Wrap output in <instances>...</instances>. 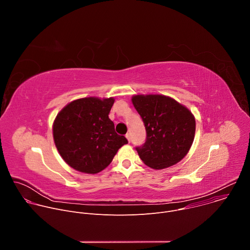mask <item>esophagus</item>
<instances>
[{"mask_svg":"<svg viewBox=\"0 0 250 250\" xmlns=\"http://www.w3.org/2000/svg\"><path fill=\"white\" fill-rule=\"evenodd\" d=\"M125 137H126V139H127L128 141H130V135H129V133H126V134H125Z\"/></svg>","mask_w":250,"mask_h":250,"instance_id":"1","label":"esophagus"}]
</instances>
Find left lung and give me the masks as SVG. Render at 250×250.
<instances>
[{"instance_id": "1", "label": "left lung", "mask_w": 250, "mask_h": 250, "mask_svg": "<svg viewBox=\"0 0 250 250\" xmlns=\"http://www.w3.org/2000/svg\"><path fill=\"white\" fill-rule=\"evenodd\" d=\"M131 102L142 118L146 141L136 147L139 158L159 170L181 161L195 137L196 121L187 106L164 95H133Z\"/></svg>"}]
</instances>
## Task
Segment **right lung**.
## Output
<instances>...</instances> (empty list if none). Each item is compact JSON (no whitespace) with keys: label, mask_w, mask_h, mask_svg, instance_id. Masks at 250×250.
<instances>
[{"label":"right lung","mask_w":250,"mask_h":250,"mask_svg":"<svg viewBox=\"0 0 250 250\" xmlns=\"http://www.w3.org/2000/svg\"><path fill=\"white\" fill-rule=\"evenodd\" d=\"M115 98L87 97L67 104L57 114L53 139L62 159L86 174H97L108 167L127 140L115 131L109 114Z\"/></svg>","instance_id":"1"}]
</instances>
